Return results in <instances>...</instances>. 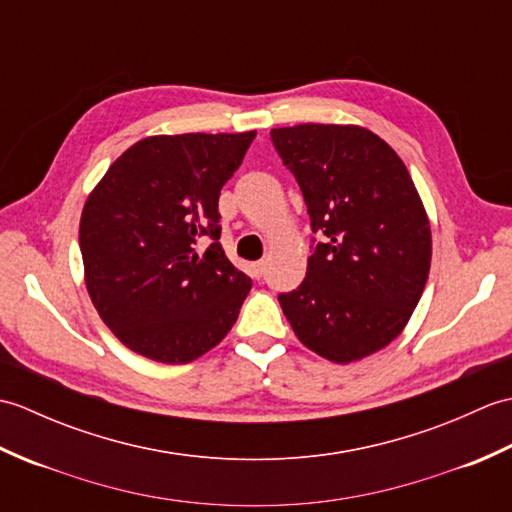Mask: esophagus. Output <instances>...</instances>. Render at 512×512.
<instances>
[{"mask_svg": "<svg viewBox=\"0 0 512 512\" xmlns=\"http://www.w3.org/2000/svg\"><path fill=\"white\" fill-rule=\"evenodd\" d=\"M250 270H253V277H255V279L264 277V273H266V262H264V259H262V262H255V264H250Z\"/></svg>", "mask_w": 512, "mask_h": 512, "instance_id": "obj_1", "label": "esophagus"}]
</instances>
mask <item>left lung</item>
I'll list each match as a JSON object with an SVG mask.
<instances>
[{
	"mask_svg": "<svg viewBox=\"0 0 512 512\" xmlns=\"http://www.w3.org/2000/svg\"><path fill=\"white\" fill-rule=\"evenodd\" d=\"M325 235L303 284L279 295L297 339L332 363L376 354L405 330L431 266V226L405 162L361 125L270 132Z\"/></svg>",
	"mask_w": 512,
	"mask_h": 512,
	"instance_id": "left-lung-1",
	"label": "left lung"
}]
</instances>
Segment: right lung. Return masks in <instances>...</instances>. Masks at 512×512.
I'll return each mask as SVG.
<instances>
[{
	"label": "right lung",
	"instance_id": "add662e5",
	"mask_svg": "<svg viewBox=\"0 0 512 512\" xmlns=\"http://www.w3.org/2000/svg\"><path fill=\"white\" fill-rule=\"evenodd\" d=\"M255 134L147 136L112 162L85 200V288L132 352L191 363L237 321L253 281L217 242V200ZM200 234L214 239L202 258L192 248Z\"/></svg>",
	"mask_w": 512,
	"mask_h": 512
}]
</instances>
